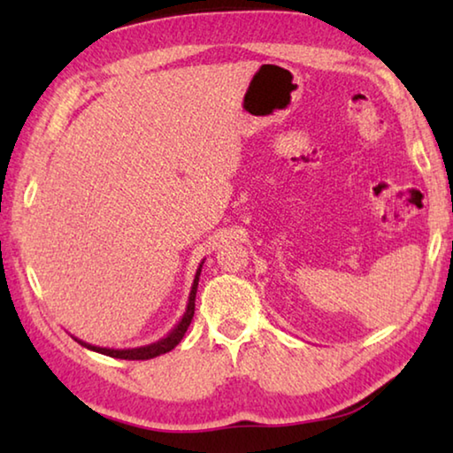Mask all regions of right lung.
I'll return each instance as SVG.
<instances>
[{
	"label": "right lung",
	"mask_w": 453,
	"mask_h": 453,
	"mask_svg": "<svg viewBox=\"0 0 453 453\" xmlns=\"http://www.w3.org/2000/svg\"><path fill=\"white\" fill-rule=\"evenodd\" d=\"M202 265L203 262L197 265V272H196V278L194 283H191V291H189V297H188V305H186V311H183L181 319L178 321V326H175L170 334L162 340L148 343V346H142V348H127V349H113V348H99V346H91V343L78 340V337H73L75 342L81 343L83 348H88L91 351H97V354H104V356H110V357H116V359H151V357H157L162 354H167V351H172L178 343L183 340V335H186L188 327L191 324V319H194V311H196V294H197V281H199V273H202Z\"/></svg>",
	"instance_id": "right-lung-1"
}]
</instances>
